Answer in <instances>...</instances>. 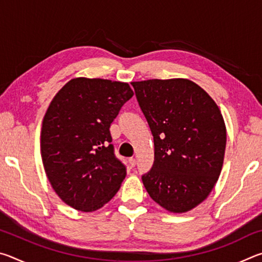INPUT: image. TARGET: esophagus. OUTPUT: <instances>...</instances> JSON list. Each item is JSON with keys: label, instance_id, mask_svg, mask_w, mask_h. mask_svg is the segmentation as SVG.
<instances>
[{"label": "esophagus", "instance_id": "1", "mask_svg": "<svg viewBox=\"0 0 262 262\" xmlns=\"http://www.w3.org/2000/svg\"><path fill=\"white\" fill-rule=\"evenodd\" d=\"M128 163H129V165L132 167H134L136 165V159L135 158H129V159H128Z\"/></svg>", "mask_w": 262, "mask_h": 262}]
</instances>
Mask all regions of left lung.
<instances>
[{"label": "left lung", "instance_id": "8db88e82", "mask_svg": "<svg viewBox=\"0 0 262 262\" xmlns=\"http://www.w3.org/2000/svg\"><path fill=\"white\" fill-rule=\"evenodd\" d=\"M154 136L142 181L164 209L183 214L208 198L223 166L227 128L215 100L187 78L132 82Z\"/></svg>", "mask_w": 262, "mask_h": 262}]
</instances>
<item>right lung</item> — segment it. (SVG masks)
Instances as JSON below:
<instances>
[{
  "label": "right lung",
  "mask_w": 262,
  "mask_h": 262,
  "mask_svg": "<svg viewBox=\"0 0 262 262\" xmlns=\"http://www.w3.org/2000/svg\"><path fill=\"white\" fill-rule=\"evenodd\" d=\"M133 95L125 82L76 77L48 106L40 133L43 168L54 192L74 209L98 210L120 188L126 167L114 156L110 126Z\"/></svg>",
  "instance_id": "add662e5"
}]
</instances>
